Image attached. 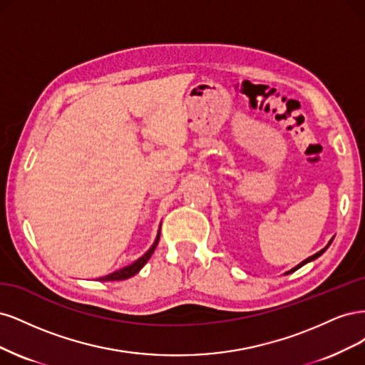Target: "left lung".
I'll return each mask as SVG.
<instances>
[{"mask_svg": "<svg viewBox=\"0 0 365 365\" xmlns=\"http://www.w3.org/2000/svg\"><path fill=\"white\" fill-rule=\"evenodd\" d=\"M331 242H332V240H331ZM331 242H329V244H327V247H329V245H331ZM327 247H324V249H323V250H320V252H319V253H315V255H312V256H311V257H308V259H304V261H303V262H302V264H299V265H297V267H294V268H292V269H289V272H288V273H292V272H296V269H299V268H300V267H302V265H304V264H308V262H311V261H314V259H317V257H319V256H320V255H323V253H324V252H326V249H327Z\"/></svg>", "mask_w": 365, "mask_h": 365, "instance_id": "obj_1", "label": "left lung"}]
</instances>
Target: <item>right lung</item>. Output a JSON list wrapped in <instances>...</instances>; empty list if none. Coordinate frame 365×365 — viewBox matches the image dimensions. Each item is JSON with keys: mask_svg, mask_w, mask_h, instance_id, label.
Returning <instances> with one entry per match:
<instances>
[{"mask_svg": "<svg viewBox=\"0 0 365 365\" xmlns=\"http://www.w3.org/2000/svg\"><path fill=\"white\" fill-rule=\"evenodd\" d=\"M159 237H160V230H159V233H158V238H156L155 244L151 245V249H150L144 256H140L139 259H138V261H135L132 265L124 267V268L118 269V272H113V273H112V274H109V276L100 277V280H124V279H128V277L135 276V274L139 272V269L143 268V267L147 264V261L150 259V256L153 255V252H155L156 245H158V242H159Z\"/></svg>", "mask_w": 365, "mask_h": 365, "instance_id": "obj_1", "label": "right lung"}]
</instances>
